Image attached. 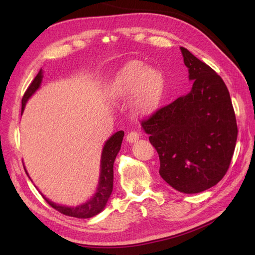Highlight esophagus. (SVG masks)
Instances as JSON below:
<instances>
[{"label": "esophagus", "mask_w": 255, "mask_h": 255, "mask_svg": "<svg viewBox=\"0 0 255 255\" xmlns=\"http://www.w3.org/2000/svg\"><path fill=\"white\" fill-rule=\"evenodd\" d=\"M139 133L137 132V131H130L129 132L128 134H127V137H126V139H127V141L129 142V143H132V142H136L137 140L139 139Z\"/></svg>", "instance_id": "esophagus-1"}]
</instances>
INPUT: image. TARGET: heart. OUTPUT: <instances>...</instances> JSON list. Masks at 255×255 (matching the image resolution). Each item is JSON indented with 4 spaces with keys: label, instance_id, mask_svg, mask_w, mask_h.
I'll use <instances>...</instances> for the list:
<instances>
[{
    "label": "heart",
    "instance_id": "obj_1",
    "mask_svg": "<svg viewBox=\"0 0 255 255\" xmlns=\"http://www.w3.org/2000/svg\"><path fill=\"white\" fill-rule=\"evenodd\" d=\"M164 78L158 69L132 60L119 69L110 88L114 99H126L131 94L132 107L139 116L152 113L162 97Z\"/></svg>",
    "mask_w": 255,
    "mask_h": 255
}]
</instances>
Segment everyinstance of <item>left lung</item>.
Masks as SVG:
<instances>
[{"instance_id":"1","label":"left lung","mask_w":255,"mask_h":255,"mask_svg":"<svg viewBox=\"0 0 255 255\" xmlns=\"http://www.w3.org/2000/svg\"><path fill=\"white\" fill-rule=\"evenodd\" d=\"M181 51L193 81L191 92L160 108L141 126L159 154L161 177L178 192L195 194L225 176L238 127L223 79L186 48Z\"/></svg>"}]
</instances>
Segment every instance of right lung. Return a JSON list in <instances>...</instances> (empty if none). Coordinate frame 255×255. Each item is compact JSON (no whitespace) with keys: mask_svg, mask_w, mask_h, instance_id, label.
Returning a JSON list of instances; mask_svg holds the SVG:
<instances>
[{"mask_svg":"<svg viewBox=\"0 0 255 255\" xmlns=\"http://www.w3.org/2000/svg\"><path fill=\"white\" fill-rule=\"evenodd\" d=\"M41 80H42V71L40 70V71L36 75V78L32 80V82L28 86V89L26 90L25 94L23 96V100H21V114L24 112L25 105L29 97L34 94L38 89H39V86L41 84ZM123 138H124V131L121 130V131H117L116 133H114L113 136L105 142L104 148H103L102 158H101V174H100L99 186H97L95 195L90 200H88L85 204L75 206V207H71V206H61L56 203H52L42 195L44 198L46 199V202L49 204L52 208L58 210L59 213H61L66 216H70V217L91 218L93 217V216L101 213V211L105 208L107 200L110 198L113 191L114 161H115L116 155L119 152V150H121ZM27 174H28V173H27Z\"/></svg>","mask_w":255,"mask_h":255,"instance_id":"obj_1","label":"right lung"}]
</instances>
